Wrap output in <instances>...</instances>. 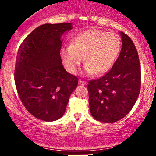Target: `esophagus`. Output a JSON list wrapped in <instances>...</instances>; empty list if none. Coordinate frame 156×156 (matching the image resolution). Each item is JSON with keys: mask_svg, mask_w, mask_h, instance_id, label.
I'll use <instances>...</instances> for the list:
<instances>
[{"mask_svg": "<svg viewBox=\"0 0 156 156\" xmlns=\"http://www.w3.org/2000/svg\"><path fill=\"white\" fill-rule=\"evenodd\" d=\"M78 83H79V84H80V85H87V81H84V80H79Z\"/></svg>", "mask_w": 156, "mask_h": 156, "instance_id": "obj_1", "label": "esophagus"}]
</instances>
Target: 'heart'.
Instances as JSON below:
<instances>
[{"instance_id": "b5f03b06", "label": "heart", "mask_w": 156, "mask_h": 156, "mask_svg": "<svg viewBox=\"0 0 156 156\" xmlns=\"http://www.w3.org/2000/svg\"><path fill=\"white\" fill-rule=\"evenodd\" d=\"M121 46V38L116 32L90 28L75 36L70 45L62 48L61 57L72 74L78 72L84 58L86 72L101 76L114 66Z\"/></svg>"}]
</instances>
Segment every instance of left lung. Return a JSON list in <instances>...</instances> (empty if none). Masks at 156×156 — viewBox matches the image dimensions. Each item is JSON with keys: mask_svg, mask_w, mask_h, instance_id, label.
<instances>
[{"mask_svg": "<svg viewBox=\"0 0 156 156\" xmlns=\"http://www.w3.org/2000/svg\"><path fill=\"white\" fill-rule=\"evenodd\" d=\"M122 47L112 69L98 79L89 80L90 112L97 120L115 122L130 112L141 89V67L133 41L121 32Z\"/></svg>", "mask_w": 156, "mask_h": 156, "instance_id": "left-lung-1", "label": "left lung"}]
</instances>
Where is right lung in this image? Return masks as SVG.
I'll return each mask as SVG.
<instances>
[{"label": "right lung", "mask_w": 156, "mask_h": 156, "mask_svg": "<svg viewBox=\"0 0 156 156\" xmlns=\"http://www.w3.org/2000/svg\"><path fill=\"white\" fill-rule=\"evenodd\" d=\"M72 24L42 25L23 40L17 51L15 82L25 108L37 119L55 121L63 116L78 79L64 69L61 37Z\"/></svg>", "instance_id": "1"}]
</instances>
